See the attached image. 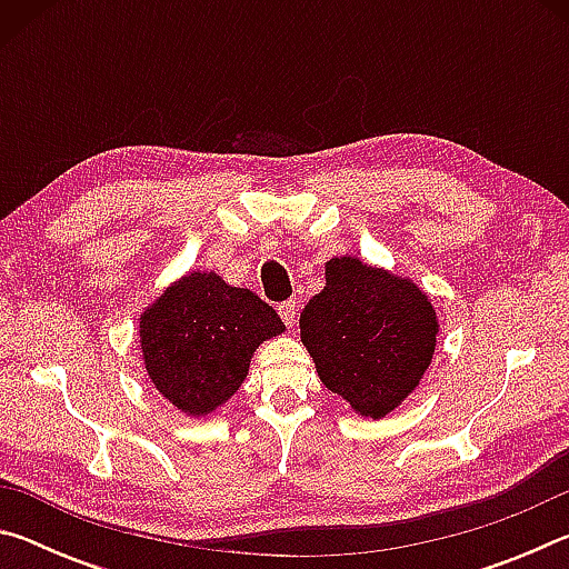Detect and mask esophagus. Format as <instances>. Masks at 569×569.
Returning a JSON list of instances; mask_svg holds the SVG:
<instances>
[{"mask_svg":"<svg viewBox=\"0 0 569 569\" xmlns=\"http://www.w3.org/2000/svg\"><path fill=\"white\" fill-rule=\"evenodd\" d=\"M278 316H281L288 329H293L296 319H298V306H296V301H283L281 306H278Z\"/></svg>","mask_w":569,"mask_h":569,"instance_id":"34e87169","label":"esophagus"}]
</instances>
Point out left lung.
Segmentation results:
<instances>
[{"instance_id": "1", "label": "left lung", "mask_w": 569, "mask_h": 569, "mask_svg": "<svg viewBox=\"0 0 569 569\" xmlns=\"http://www.w3.org/2000/svg\"><path fill=\"white\" fill-rule=\"evenodd\" d=\"M437 313L409 278L343 256L301 313V341L323 387L381 419L419 387L437 346Z\"/></svg>"}]
</instances>
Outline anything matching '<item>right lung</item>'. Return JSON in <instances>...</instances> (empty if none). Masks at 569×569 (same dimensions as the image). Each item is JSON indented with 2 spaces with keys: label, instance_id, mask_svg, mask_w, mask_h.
<instances>
[{
  "label": "right lung",
  "instance_id": "obj_1",
  "mask_svg": "<svg viewBox=\"0 0 569 569\" xmlns=\"http://www.w3.org/2000/svg\"><path fill=\"white\" fill-rule=\"evenodd\" d=\"M283 329L253 291L206 271L182 276L140 316V346L162 397L190 417H206L243 383L258 343Z\"/></svg>",
  "mask_w": 569,
  "mask_h": 569
}]
</instances>
